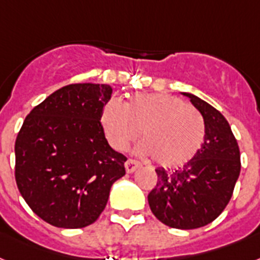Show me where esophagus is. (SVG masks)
<instances>
[{"instance_id": "obj_1", "label": "esophagus", "mask_w": 260, "mask_h": 260, "mask_svg": "<svg viewBox=\"0 0 260 260\" xmlns=\"http://www.w3.org/2000/svg\"><path fill=\"white\" fill-rule=\"evenodd\" d=\"M125 167L127 173H134L138 167H141V164H139L138 160H135V159H127L126 160Z\"/></svg>"}]
</instances>
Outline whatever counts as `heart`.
<instances>
[{"label": "heart", "mask_w": 260, "mask_h": 260, "mask_svg": "<svg viewBox=\"0 0 260 260\" xmlns=\"http://www.w3.org/2000/svg\"><path fill=\"white\" fill-rule=\"evenodd\" d=\"M101 122L109 143L119 151L127 149L142 132L138 153L151 155L164 167L190 162L206 135L203 115L167 94H137L127 105L111 98L102 107Z\"/></svg>", "instance_id": "heart-1"}]
</instances>
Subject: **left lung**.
<instances>
[{"instance_id":"left-lung-1","label":"left lung","mask_w":260,"mask_h":260,"mask_svg":"<svg viewBox=\"0 0 260 260\" xmlns=\"http://www.w3.org/2000/svg\"><path fill=\"white\" fill-rule=\"evenodd\" d=\"M203 115L202 147L177 170L156 169L155 187L147 195L154 215L166 226L192 230L220 215L241 173V153L226 118L194 94L183 93Z\"/></svg>"}]
</instances>
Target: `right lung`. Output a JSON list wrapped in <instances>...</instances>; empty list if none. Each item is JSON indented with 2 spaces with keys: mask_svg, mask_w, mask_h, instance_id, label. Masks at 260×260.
<instances>
[{
  "mask_svg": "<svg viewBox=\"0 0 260 260\" xmlns=\"http://www.w3.org/2000/svg\"><path fill=\"white\" fill-rule=\"evenodd\" d=\"M113 89L73 83L41 102L16 139V182L34 214L61 229L98 219L110 188L126 174L123 154L105 138L101 111Z\"/></svg>",
  "mask_w": 260,
  "mask_h": 260,
  "instance_id": "add662e5",
  "label": "right lung"
}]
</instances>
